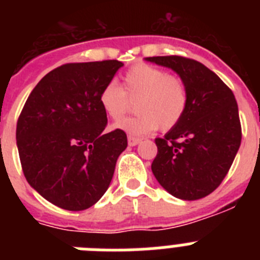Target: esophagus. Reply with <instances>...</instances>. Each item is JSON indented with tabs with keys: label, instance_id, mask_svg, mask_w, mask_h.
Wrapping results in <instances>:
<instances>
[{
	"label": "esophagus",
	"instance_id": "1",
	"mask_svg": "<svg viewBox=\"0 0 260 260\" xmlns=\"http://www.w3.org/2000/svg\"><path fill=\"white\" fill-rule=\"evenodd\" d=\"M127 143L128 146H137V144L141 143V139L139 138H134V137H128L127 138Z\"/></svg>",
	"mask_w": 260,
	"mask_h": 260
}]
</instances>
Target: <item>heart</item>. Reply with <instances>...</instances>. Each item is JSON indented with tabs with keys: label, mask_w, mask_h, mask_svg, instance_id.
<instances>
[{
	"label": "heart",
	"mask_w": 260,
	"mask_h": 260,
	"mask_svg": "<svg viewBox=\"0 0 260 260\" xmlns=\"http://www.w3.org/2000/svg\"><path fill=\"white\" fill-rule=\"evenodd\" d=\"M135 100L137 114L116 125L130 135L141 137L158 128L168 132L182 119L189 103L186 84L180 77L161 69L138 63L123 75V88L110 80L102 89L99 102L109 118L119 121Z\"/></svg>",
	"instance_id": "heart-1"
}]
</instances>
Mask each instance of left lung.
Masks as SVG:
<instances>
[{"label": "left lung", "instance_id": "left-lung-1", "mask_svg": "<svg viewBox=\"0 0 260 260\" xmlns=\"http://www.w3.org/2000/svg\"><path fill=\"white\" fill-rule=\"evenodd\" d=\"M174 70L185 82L189 103L182 119L156 138L151 169L176 198L197 201L216 190L240 148L241 122L232 89L203 63L181 56L148 57Z\"/></svg>", "mask_w": 260, "mask_h": 260}]
</instances>
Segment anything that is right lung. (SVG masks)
I'll return each mask as SVG.
<instances>
[{
  "mask_svg": "<svg viewBox=\"0 0 260 260\" xmlns=\"http://www.w3.org/2000/svg\"><path fill=\"white\" fill-rule=\"evenodd\" d=\"M122 62L65 63L48 73L17 122V146L27 182L52 204L83 211L109 187L127 147L121 128L107 133L99 96Z\"/></svg>",
  "mask_w": 260,
  "mask_h": 260,
  "instance_id": "obj_1",
  "label": "right lung"
}]
</instances>
